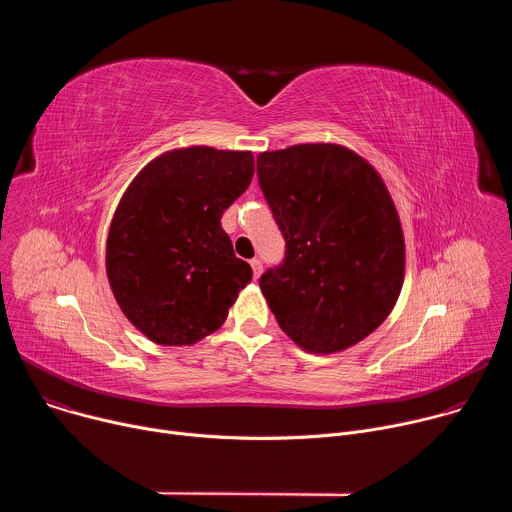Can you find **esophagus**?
I'll use <instances>...</instances> for the list:
<instances>
[{"instance_id":"obj_1","label":"esophagus","mask_w":512,"mask_h":512,"mask_svg":"<svg viewBox=\"0 0 512 512\" xmlns=\"http://www.w3.org/2000/svg\"><path fill=\"white\" fill-rule=\"evenodd\" d=\"M249 263H251V269H253V277H255V279H259V277H261V273H263V263H261L259 259H251Z\"/></svg>"}]
</instances>
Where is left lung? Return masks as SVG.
<instances>
[{
	"label": "left lung",
	"instance_id": "obj_1",
	"mask_svg": "<svg viewBox=\"0 0 512 512\" xmlns=\"http://www.w3.org/2000/svg\"><path fill=\"white\" fill-rule=\"evenodd\" d=\"M261 190L285 259L259 287L279 328L312 354L342 352L391 314L405 277V239L379 172L338 143L257 156Z\"/></svg>",
	"mask_w": 512,
	"mask_h": 512
}]
</instances>
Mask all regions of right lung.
Returning <instances> with one entry per match:
<instances>
[{
  "instance_id": "add662e5",
  "label": "right lung",
  "mask_w": 512,
  "mask_h": 512,
  "mask_svg": "<svg viewBox=\"0 0 512 512\" xmlns=\"http://www.w3.org/2000/svg\"><path fill=\"white\" fill-rule=\"evenodd\" d=\"M253 172L251 152L190 145L154 158L123 192L107 235V279L125 318L152 342L196 344L223 326L251 281L221 216Z\"/></svg>"
}]
</instances>
